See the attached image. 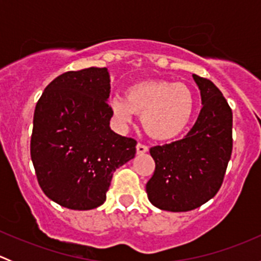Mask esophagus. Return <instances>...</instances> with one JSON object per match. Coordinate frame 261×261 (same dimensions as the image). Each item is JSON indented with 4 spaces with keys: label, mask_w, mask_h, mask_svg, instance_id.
I'll return each instance as SVG.
<instances>
[{
    "label": "esophagus",
    "mask_w": 261,
    "mask_h": 261,
    "mask_svg": "<svg viewBox=\"0 0 261 261\" xmlns=\"http://www.w3.org/2000/svg\"><path fill=\"white\" fill-rule=\"evenodd\" d=\"M136 151H138V154H145V152L149 151V147L144 145V144L139 143L138 145H136Z\"/></svg>",
    "instance_id": "34e87169"
}]
</instances>
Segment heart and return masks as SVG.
<instances>
[{
    "label": "heart",
    "instance_id": "b5f03b06",
    "mask_svg": "<svg viewBox=\"0 0 261 261\" xmlns=\"http://www.w3.org/2000/svg\"><path fill=\"white\" fill-rule=\"evenodd\" d=\"M110 110L122 126L128 125L135 114L141 115L147 135L167 141L178 138L188 128L196 110V98L186 84L144 81L128 87L126 98L112 97Z\"/></svg>",
    "mask_w": 261,
    "mask_h": 261
}]
</instances>
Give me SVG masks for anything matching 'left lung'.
<instances>
[{"instance_id":"8db88e82","label":"left lung","mask_w":261,"mask_h":261,"mask_svg":"<svg viewBox=\"0 0 261 261\" xmlns=\"http://www.w3.org/2000/svg\"><path fill=\"white\" fill-rule=\"evenodd\" d=\"M203 107L181 140L154 146L155 172L146 183L149 201L170 212L198 208L222 184L232 152V111L220 89L193 74Z\"/></svg>"}]
</instances>
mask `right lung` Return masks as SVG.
<instances>
[{
	"instance_id": "obj_1",
	"label": "right lung",
	"mask_w": 261,
	"mask_h": 261,
	"mask_svg": "<svg viewBox=\"0 0 261 261\" xmlns=\"http://www.w3.org/2000/svg\"><path fill=\"white\" fill-rule=\"evenodd\" d=\"M107 68L67 72L50 82L34 114L30 152L46 197L87 211L106 201L117 168L134 159L136 141L114 133Z\"/></svg>"
}]
</instances>
